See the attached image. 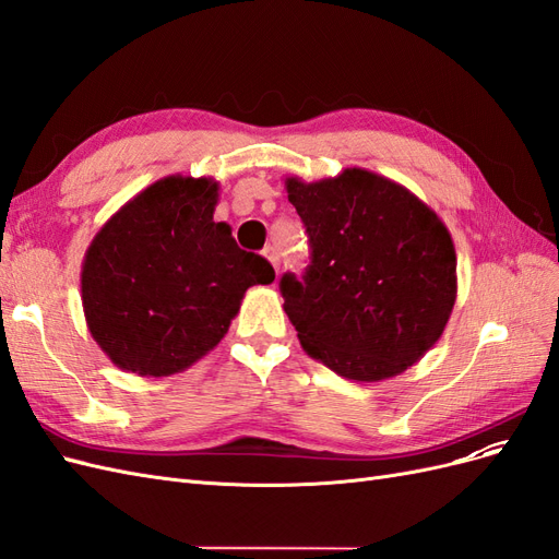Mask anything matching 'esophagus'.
I'll list each match as a JSON object with an SVG mask.
<instances>
[{"instance_id":"esophagus-1","label":"esophagus","mask_w":559,"mask_h":559,"mask_svg":"<svg viewBox=\"0 0 559 559\" xmlns=\"http://www.w3.org/2000/svg\"><path fill=\"white\" fill-rule=\"evenodd\" d=\"M263 257L273 263V267H275V273L280 270V257H277V251H275V247H265L263 249Z\"/></svg>"}]
</instances>
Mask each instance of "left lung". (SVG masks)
I'll return each mask as SVG.
<instances>
[{
  "mask_svg": "<svg viewBox=\"0 0 559 559\" xmlns=\"http://www.w3.org/2000/svg\"><path fill=\"white\" fill-rule=\"evenodd\" d=\"M284 186L312 247L302 280L280 282L302 349L354 382L415 366L456 300V253L441 216L364 167Z\"/></svg>",
  "mask_w": 559,
  "mask_h": 559,
  "instance_id": "8db88e82",
  "label": "left lung"
}]
</instances>
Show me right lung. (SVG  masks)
<instances>
[{
    "label": "right lung",
    "instance_id": "obj_1",
    "mask_svg": "<svg viewBox=\"0 0 559 559\" xmlns=\"http://www.w3.org/2000/svg\"><path fill=\"white\" fill-rule=\"evenodd\" d=\"M218 181L170 175L146 186L97 230L81 265L95 343L128 373L167 378L212 352L245 292L275 270L214 222Z\"/></svg>",
    "mask_w": 559,
    "mask_h": 559
}]
</instances>
